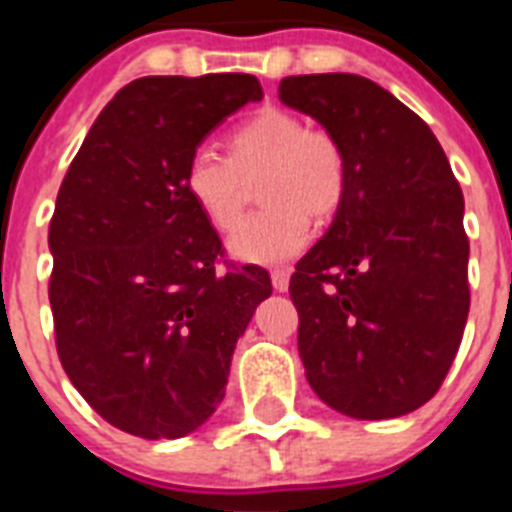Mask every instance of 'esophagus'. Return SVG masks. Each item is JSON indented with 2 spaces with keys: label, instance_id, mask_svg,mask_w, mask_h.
Returning a JSON list of instances; mask_svg holds the SVG:
<instances>
[{
  "label": "esophagus",
  "instance_id": "esophagus-1",
  "mask_svg": "<svg viewBox=\"0 0 512 512\" xmlns=\"http://www.w3.org/2000/svg\"><path fill=\"white\" fill-rule=\"evenodd\" d=\"M289 268H276V271H271V281H273V289L276 292H287L289 289Z\"/></svg>",
  "mask_w": 512,
  "mask_h": 512
}]
</instances>
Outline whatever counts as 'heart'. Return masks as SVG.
Masks as SVG:
<instances>
[{"instance_id": "obj_1", "label": "heart", "mask_w": 512, "mask_h": 512, "mask_svg": "<svg viewBox=\"0 0 512 512\" xmlns=\"http://www.w3.org/2000/svg\"><path fill=\"white\" fill-rule=\"evenodd\" d=\"M260 170V199L268 207L241 223L231 252L249 263H281L308 244L311 215L327 217L340 207L348 156L337 135L268 106L228 132V156L196 148L185 162L183 188L217 231H231L244 212V177Z\"/></svg>"}]
</instances>
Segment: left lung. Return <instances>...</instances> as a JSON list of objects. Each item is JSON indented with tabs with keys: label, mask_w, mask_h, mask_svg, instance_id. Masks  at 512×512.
I'll use <instances>...</instances> for the list:
<instances>
[{
	"label": "left lung",
	"mask_w": 512,
	"mask_h": 512,
	"mask_svg": "<svg viewBox=\"0 0 512 512\" xmlns=\"http://www.w3.org/2000/svg\"><path fill=\"white\" fill-rule=\"evenodd\" d=\"M279 98L348 156L335 223L289 279L308 382L356 420L414 412L441 388L468 321L460 183L428 124L372 79L287 76Z\"/></svg>",
	"instance_id": "1"
}]
</instances>
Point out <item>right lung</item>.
Masks as SVG:
<instances>
[{
  "instance_id": "right-lung-1",
  "label": "right lung",
  "mask_w": 512,
  "mask_h": 512,
  "mask_svg": "<svg viewBox=\"0 0 512 512\" xmlns=\"http://www.w3.org/2000/svg\"><path fill=\"white\" fill-rule=\"evenodd\" d=\"M263 87L249 74L143 76L114 95L60 183L50 305L68 380L114 428L180 438L223 401L236 340L271 295L183 188L188 156Z\"/></svg>"
}]
</instances>
